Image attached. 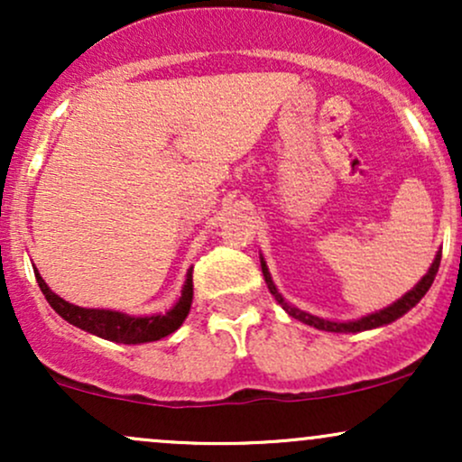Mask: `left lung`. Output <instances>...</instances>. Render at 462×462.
I'll use <instances>...</instances> for the list:
<instances>
[{"instance_id": "left-lung-1", "label": "left lung", "mask_w": 462, "mask_h": 462, "mask_svg": "<svg viewBox=\"0 0 462 462\" xmlns=\"http://www.w3.org/2000/svg\"><path fill=\"white\" fill-rule=\"evenodd\" d=\"M439 264H441V254H437V258H434L432 267L428 269V273L423 275L421 282H419L415 289L408 291L402 300H397L395 304L386 306L384 310H378L374 312V315H367L363 317V319H356V321H347V323H337V321H328V319H319V317L315 315H309V312H301L298 309H293V306H289L284 301L282 295L278 293V289H275V284L272 282V275L267 272V264L263 263V273H264V282H267L269 291H272V295L275 300H278V304L282 306V309L289 312L293 319H300L301 323H306V326H312L317 328V330H326V332H363V330H371V328H380V326H386V323L400 319L404 312H408L412 309V306L419 304V300L423 298V295L428 293V289H430L434 278H437V272H439Z\"/></svg>"}]
</instances>
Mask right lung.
I'll return each mask as SVG.
<instances>
[{"label":"right lung","instance_id":"1","mask_svg":"<svg viewBox=\"0 0 462 462\" xmlns=\"http://www.w3.org/2000/svg\"><path fill=\"white\" fill-rule=\"evenodd\" d=\"M36 282H39L41 291H43L45 300L54 309L62 319H67L73 326L82 328V330L97 334V337L108 338L115 343H128V346H136V343H150L158 341V338L167 337V334L176 332L182 321L187 319L190 310V301H193V269H189L187 282H184L182 295H180L178 304L164 315H152V317H130L124 312L115 310H97V309H79L58 298L51 293L50 286L41 278V273L34 269Z\"/></svg>","mask_w":462,"mask_h":462}]
</instances>
